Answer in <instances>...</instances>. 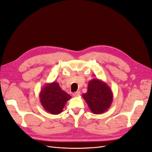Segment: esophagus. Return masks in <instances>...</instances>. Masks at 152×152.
Returning a JSON list of instances; mask_svg holds the SVG:
<instances>
[{"label": "esophagus", "instance_id": "34e87169", "mask_svg": "<svg viewBox=\"0 0 152 152\" xmlns=\"http://www.w3.org/2000/svg\"><path fill=\"white\" fill-rule=\"evenodd\" d=\"M80 94V91H77V92H75V93L73 94V96H75V97H77V96H79Z\"/></svg>", "mask_w": 152, "mask_h": 152}]
</instances>
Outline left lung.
Returning a JSON list of instances; mask_svg holds the SVG:
<instances>
[{
	"instance_id": "obj_1",
	"label": "left lung",
	"mask_w": 152,
	"mask_h": 152,
	"mask_svg": "<svg viewBox=\"0 0 152 152\" xmlns=\"http://www.w3.org/2000/svg\"><path fill=\"white\" fill-rule=\"evenodd\" d=\"M82 98L94 114H101L108 110L113 101V93L108 85L98 79L90 80L86 93Z\"/></svg>"
}]
</instances>
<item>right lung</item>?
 Wrapping results in <instances>:
<instances>
[{
  "instance_id": "obj_1",
  "label": "right lung",
  "mask_w": 152,
  "mask_h": 152,
  "mask_svg": "<svg viewBox=\"0 0 152 152\" xmlns=\"http://www.w3.org/2000/svg\"><path fill=\"white\" fill-rule=\"evenodd\" d=\"M39 98L41 104L45 111L58 115L62 112L67 101L71 96L64 91L56 82L45 84L40 90Z\"/></svg>"
}]
</instances>
